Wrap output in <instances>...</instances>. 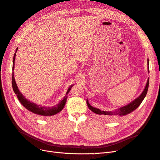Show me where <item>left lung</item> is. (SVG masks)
<instances>
[{"mask_svg":"<svg viewBox=\"0 0 160 160\" xmlns=\"http://www.w3.org/2000/svg\"><path fill=\"white\" fill-rule=\"evenodd\" d=\"M148 72H149V59H148ZM149 79H148L147 81V83L146 87L142 93V94L140 95L138 98H137L135 99H134L133 101H132L130 103H129L127 105H125L123 107H122L120 108H118L115 110L113 111H102L98 108H96L91 106L88 100L87 99V104L88 105V108L91 111H93V113H96L98 115H99V117H100L101 119H103L105 120H113L115 118L118 117V116H124L125 115H128L130 113H132V111L136 109L139 105L142 103L143 100L144 98H146V94L148 93V87H149Z\"/></svg>","mask_w":160,"mask_h":160,"instance_id":"left-lung-1","label":"left lung"}]
</instances>
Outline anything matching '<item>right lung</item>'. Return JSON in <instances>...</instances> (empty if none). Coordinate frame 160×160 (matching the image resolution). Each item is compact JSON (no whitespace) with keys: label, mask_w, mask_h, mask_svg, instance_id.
Segmentation results:
<instances>
[{"label":"right lung","mask_w":160,"mask_h":160,"mask_svg":"<svg viewBox=\"0 0 160 160\" xmlns=\"http://www.w3.org/2000/svg\"><path fill=\"white\" fill-rule=\"evenodd\" d=\"M17 50H18V47L17 48L15 53H14V57H13L12 71H14V61H15V56H16V52ZM12 89L14 93L17 95L18 101H20L21 103L24 106V107L33 113H35L37 115H41V116H43V117H46V116L54 115L58 113H59L60 111L62 110L66 103L67 99V94H68V93L70 91L72 85H71L68 88V89H67V93L63 99H62L57 105L52 106V107H42V106L38 105L26 99L25 97L23 96L22 93H21V91H19L18 88L16 81H15V79H14V72H12Z\"/></svg>","instance_id":"obj_1"}]
</instances>
